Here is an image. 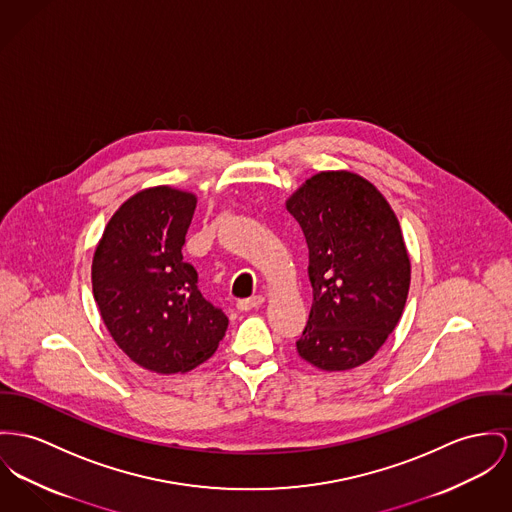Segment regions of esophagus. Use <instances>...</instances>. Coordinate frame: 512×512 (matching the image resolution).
Returning a JSON list of instances; mask_svg holds the SVG:
<instances>
[{"label":"esophagus","mask_w":512,"mask_h":512,"mask_svg":"<svg viewBox=\"0 0 512 512\" xmlns=\"http://www.w3.org/2000/svg\"><path fill=\"white\" fill-rule=\"evenodd\" d=\"M262 305H264V297H262V295H256V297L239 301L237 308L242 310V312H248V310H254V308L262 307Z\"/></svg>","instance_id":"obj_1"}]
</instances>
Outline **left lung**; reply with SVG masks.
Here are the masks:
<instances>
[{
    "label": "left lung",
    "instance_id": "1",
    "mask_svg": "<svg viewBox=\"0 0 512 512\" xmlns=\"http://www.w3.org/2000/svg\"><path fill=\"white\" fill-rule=\"evenodd\" d=\"M308 246L312 307L299 355L322 371L371 361L408 299L411 264L400 221L367 178L322 171L285 202Z\"/></svg>",
    "mask_w": 512,
    "mask_h": 512
}]
</instances>
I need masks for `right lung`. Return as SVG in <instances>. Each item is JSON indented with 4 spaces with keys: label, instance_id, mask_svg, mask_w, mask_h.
<instances>
[{
    "label": "right lung",
    "instance_id": "1",
    "mask_svg": "<svg viewBox=\"0 0 512 512\" xmlns=\"http://www.w3.org/2000/svg\"><path fill=\"white\" fill-rule=\"evenodd\" d=\"M196 204V194L172 186L139 190L110 217L93 256V295L106 330L157 375L196 369L229 328L182 258Z\"/></svg>",
    "mask_w": 512,
    "mask_h": 512
}]
</instances>
